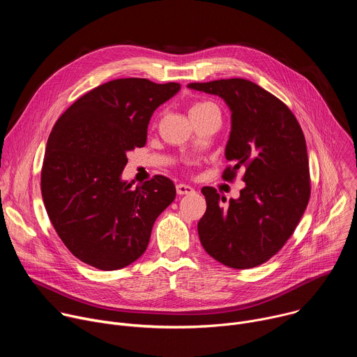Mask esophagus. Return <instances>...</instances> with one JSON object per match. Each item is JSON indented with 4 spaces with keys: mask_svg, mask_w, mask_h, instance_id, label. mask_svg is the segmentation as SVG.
Masks as SVG:
<instances>
[{
    "mask_svg": "<svg viewBox=\"0 0 357 357\" xmlns=\"http://www.w3.org/2000/svg\"><path fill=\"white\" fill-rule=\"evenodd\" d=\"M176 192L178 195H190L195 192V189L189 185H185V183H178L176 185Z\"/></svg>",
    "mask_w": 357,
    "mask_h": 357,
    "instance_id": "esophagus-1",
    "label": "esophagus"
}]
</instances>
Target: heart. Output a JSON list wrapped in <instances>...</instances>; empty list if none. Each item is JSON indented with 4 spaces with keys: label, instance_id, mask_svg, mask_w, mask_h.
I'll return each instance as SVG.
<instances>
[{
    "label": "heart",
    "instance_id": "heart-1",
    "mask_svg": "<svg viewBox=\"0 0 357 357\" xmlns=\"http://www.w3.org/2000/svg\"><path fill=\"white\" fill-rule=\"evenodd\" d=\"M205 107H215L212 103H208V101H202V103H196L193 105V107L190 109V112L193 110H199V109H205Z\"/></svg>",
    "mask_w": 357,
    "mask_h": 357
}]
</instances>
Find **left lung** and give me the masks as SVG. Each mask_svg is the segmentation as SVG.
I'll list each match as a JSON object with an SVG mask.
<instances>
[{
  "instance_id": "1",
  "label": "left lung",
  "mask_w": 357,
  "mask_h": 357,
  "mask_svg": "<svg viewBox=\"0 0 357 357\" xmlns=\"http://www.w3.org/2000/svg\"><path fill=\"white\" fill-rule=\"evenodd\" d=\"M189 89L219 96L231 112L225 149L231 181L244 169L245 186L222 206L215 188H202L206 212L197 223L203 248L219 263L252 268L277 254L298 226L311 195L308 152L291 110L275 96L245 79L189 83Z\"/></svg>"
}]
</instances>
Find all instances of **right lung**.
I'll list each match as a JSON object with an SVG mask.
<instances>
[{
  "mask_svg": "<svg viewBox=\"0 0 357 357\" xmlns=\"http://www.w3.org/2000/svg\"><path fill=\"white\" fill-rule=\"evenodd\" d=\"M179 90V83L112 80L76 100L54 126L40 190L58 236L80 261L113 271L146 250L176 189L162 175L132 188L121 174L127 152L145 145L151 116Z\"/></svg>",
  "mask_w": 357,
  "mask_h": 357,
  "instance_id": "right-lung-1",
  "label": "right lung"
}]
</instances>
